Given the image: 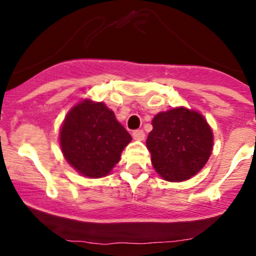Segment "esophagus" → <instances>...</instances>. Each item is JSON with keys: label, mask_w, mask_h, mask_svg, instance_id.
I'll return each mask as SVG.
<instances>
[{"label": "esophagus", "mask_w": 256, "mask_h": 256, "mask_svg": "<svg viewBox=\"0 0 256 256\" xmlns=\"http://www.w3.org/2000/svg\"><path fill=\"white\" fill-rule=\"evenodd\" d=\"M132 137H134L136 140H144L146 134L142 130H136V131L132 132Z\"/></svg>", "instance_id": "34e87169"}]
</instances>
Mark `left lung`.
<instances>
[{
    "label": "left lung",
    "mask_w": 256,
    "mask_h": 256,
    "mask_svg": "<svg viewBox=\"0 0 256 256\" xmlns=\"http://www.w3.org/2000/svg\"><path fill=\"white\" fill-rule=\"evenodd\" d=\"M146 138L152 164L167 182L188 180L204 168L213 150V131L195 110L176 107L152 118Z\"/></svg>",
    "instance_id": "obj_1"
}]
</instances>
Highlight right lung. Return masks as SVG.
<instances>
[{
	"mask_svg": "<svg viewBox=\"0 0 256 256\" xmlns=\"http://www.w3.org/2000/svg\"><path fill=\"white\" fill-rule=\"evenodd\" d=\"M132 137L104 102L84 98L64 116L58 140L64 158L85 178L110 174Z\"/></svg>",
	"mask_w": 256,
	"mask_h": 256,
	"instance_id": "right-lung-1",
	"label": "right lung"
}]
</instances>
